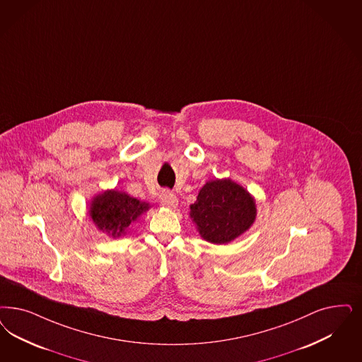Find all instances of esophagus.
Segmentation results:
<instances>
[{
  "mask_svg": "<svg viewBox=\"0 0 362 362\" xmlns=\"http://www.w3.org/2000/svg\"><path fill=\"white\" fill-rule=\"evenodd\" d=\"M159 200H160V204L164 206V207H167V209H176V207H177V203H179L176 195L173 194L171 191H168V189L162 191V194H160V197H159Z\"/></svg>",
  "mask_w": 362,
  "mask_h": 362,
  "instance_id": "obj_1",
  "label": "esophagus"
}]
</instances>
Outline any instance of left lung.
<instances>
[{
  "label": "left lung",
  "mask_w": 362,
  "mask_h": 362,
  "mask_svg": "<svg viewBox=\"0 0 362 362\" xmlns=\"http://www.w3.org/2000/svg\"><path fill=\"white\" fill-rule=\"evenodd\" d=\"M189 218L204 240L227 245L255 222L257 204L249 191L230 177L214 179L200 188L189 206Z\"/></svg>",
  "instance_id": "left-lung-1"
}]
</instances>
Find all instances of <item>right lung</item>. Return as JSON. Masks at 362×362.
I'll use <instances>...</instances> for the list:
<instances>
[{
	"instance_id": "obj_1",
	"label": "right lung",
	"mask_w": 362,
	"mask_h": 362,
	"mask_svg": "<svg viewBox=\"0 0 362 362\" xmlns=\"http://www.w3.org/2000/svg\"><path fill=\"white\" fill-rule=\"evenodd\" d=\"M150 203L136 199L127 192L105 189L89 203V218L108 237L124 235L129 225L150 210Z\"/></svg>"
}]
</instances>
